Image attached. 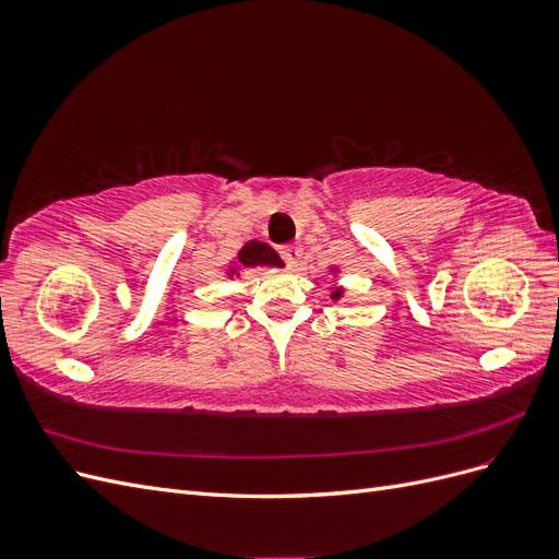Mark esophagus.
<instances>
[{
	"label": "esophagus",
	"instance_id": "1",
	"mask_svg": "<svg viewBox=\"0 0 559 559\" xmlns=\"http://www.w3.org/2000/svg\"><path fill=\"white\" fill-rule=\"evenodd\" d=\"M280 253H282V259H284L286 265L298 267V261L302 257L300 245H284V247H280Z\"/></svg>",
	"mask_w": 559,
	"mask_h": 559
}]
</instances>
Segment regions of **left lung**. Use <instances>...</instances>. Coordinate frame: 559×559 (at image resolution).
<instances>
[{
  "instance_id": "8db88e82",
  "label": "left lung",
  "mask_w": 559,
  "mask_h": 559,
  "mask_svg": "<svg viewBox=\"0 0 559 559\" xmlns=\"http://www.w3.org/2000/svg\"><path fill=\"white\" fill-rule=\"evenodd\" d=\"M333 298H341V292H335V294H333Z\"/></svg>"
}]
</instances>
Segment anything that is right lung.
<instances>
[{"label":"right lung","instance_id":"1","mask_svg":"<svg viewBox=\"0 0 559 559\" xmlns=\"http://www.w3.org/2000/svg\"><path fill=\"white\" fill-rule=\"evenodd\" d=\"M238 261H240V265H245V267H253V265H282L280 253H277L273 247H270V245L257 242V240L247 242V245L240 249ZM230 273H233V267H230Z\"/></svg>","mask_w":559,"mask_h":559}]
</instances>
